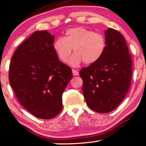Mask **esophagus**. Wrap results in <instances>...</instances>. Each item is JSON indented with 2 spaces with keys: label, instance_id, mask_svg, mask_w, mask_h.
Listing matches in <instances>:
<instances>
[{
  "label": "esophagus",
  "instance_id": "1",
  "mask_svg": "<svg viewBox=\"0 0 146 146\" xmlns=\"http://www.w3.org/2000/svg\"><path fill=\"white\" fill-rule=\"evenodd\" d=\"M72 73H73V75L74 76L79 75V71H78L77 70H76V69H72Z\"/></svg>",
  "mask_w": 146,
  "mask_h": 146
}]
</instances>
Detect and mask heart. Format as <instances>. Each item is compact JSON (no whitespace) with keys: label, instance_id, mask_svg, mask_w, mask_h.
<instances>
[{"label":"heart","instance_id":"1","mask_svg":"<svg viewBox=\"0 0 146 146\" xmlns=\"http://www.w3.org/2000/svg\"><path fill=\"white\" fill-rule=\"evenodd\" d=\"M59 60L67 62L72 53H75L69 61L71 66H77L82 62L93 64L102 57L106 48L104 35L83 27L69 28L63 38H59L53 45Z\"/></svg>","mask_w":146,"mask_h":146}]
</instances>
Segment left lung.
Returning <instances> with one entry per match:
<instances>
[{
	"mask_svg": "<svg viewBox=\"0 0 146 146\" xmlns=\"http://www.w3.org/2000/svg\"><path fill=\"white\" fill-rule=\"evenodd\" d=\"M106 48L97 62L83 67L79 75L88 106L99 113L114 110L130 89L132 62L124 37L117 30L104 31Z\"/></svg>",
	"mask_w": 146,
	"mask_h": 146,
	"instance_id": "left-lung-1",
	"label": "left lung"
}]
</instances>
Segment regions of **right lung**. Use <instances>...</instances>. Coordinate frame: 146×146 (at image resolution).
Masks as SVG:
<instances>
[{
    "label": "right lung",
    "instance_id": "right-lung-1",
    "mask_svg": "<svg viewBox=\"0 0 146 146\" xmlns=\"http://www.w3.org/2000/svg\"><path fill=\"white\" fill-rule=\"evenodd\" d=\"M54 36L36 31L18 46L9 67V82L18 101L34 116L54 118L62 110V94L72 79L70 67L53 50Z\"/></svg>",
    "mask_w": 146,
    "mask_h": 146
}]
</instances>
